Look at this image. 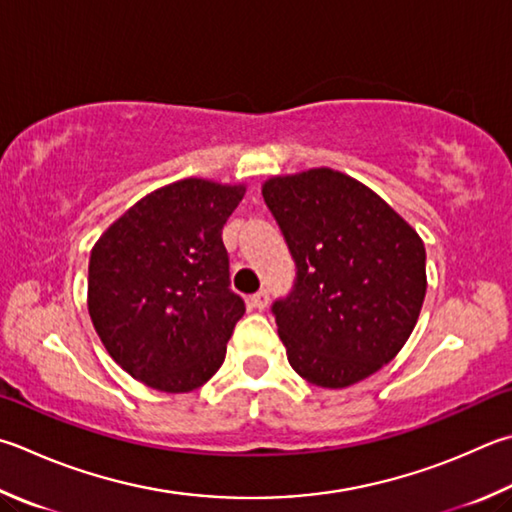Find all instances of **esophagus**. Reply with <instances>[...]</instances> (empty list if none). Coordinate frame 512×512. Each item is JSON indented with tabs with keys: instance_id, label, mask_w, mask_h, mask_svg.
Masks as SVG:
<instances>
[{
	"instance_id": "34e87169",
	"label": "esophagus",
	"mask_w": 512,
	"mask_h": 512,
	"mask_svg": "<svg viewBox=\"0 0 512 512\" xmlns=\"http://www.w3.org/2000/svg\"><path fill=\"white\" fill-rule=\"evenodd\" d=\"M250 302H253L255 309L264 311L266 306H268V291H266V288H264V291H259V293H255L253 297H250Z\"/></svg>"
}]
</instances>
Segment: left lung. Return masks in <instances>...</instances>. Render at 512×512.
<instances>
[{
  "label": "left lung",
  "mask_w": 512,
  "mask_h": 512,
  "mask_svg": "<svg viewBox=\"0 0 512 512\" xmlns=\"http://www.w3.org/2000/svg\"><path fill=\"white\" fill-rule=\"evenodd\" d=\"M262 194L295 259V286L273 304L291 367L342 389L387 365L425 300V246L398 212L331 167L271 176Z\"/></svg>",
  "instance_id": "1"
}]
</instances>
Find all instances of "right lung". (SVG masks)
I'll return each mask as SVG.
<instances>
[{
  "label": "right lung",
  "mask_w": 512,
  "mask_h": 512,
  "mask_svg": "<svg viewBox=\"0 0 512 512\" xmlns=\"http://www.w3.org/2000/svg\"><path fill=\"white\" fill-rule=\"evenodd\" d=\"M246 185L174 181L136 201L89 257L87 306L107 353L167 394L201 387L224 365L246 306L230 291L221 230Z\"/></svg>",
  "instance_id": "1"
}]
</instances>
